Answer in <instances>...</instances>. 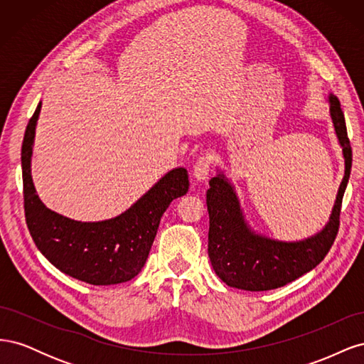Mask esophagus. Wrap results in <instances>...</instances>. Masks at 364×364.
<instances>
[{"instance_id": "34e87169", "label": "esophagus", "mask_w": 364, "mask_h": 364, "mask_svg": "<svg viewBox=\"0 0 364 364\" xmlns=\"http://www.w3.org/2000/svg\"><path fill=\"white\" fill-rule=\"evenodd\" d=\"M213 162H214L213 155H202L194 164V178L199 182L206 181L209 171H211Z\"/></svg>"}]
</instances>
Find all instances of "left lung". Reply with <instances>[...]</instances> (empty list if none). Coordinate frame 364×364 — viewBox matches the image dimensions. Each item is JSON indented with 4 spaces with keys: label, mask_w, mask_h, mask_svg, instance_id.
<instances>
[{
    "label": "left lung",
    "mask_w": 364,
    "mask_h": 364,
    "mask_svg": "<svg viewBox=\"0 0 364 364\" xmlns=\"http://www.w3.org/2000/svg\"><path fill=\"white\" fill-rule=\"evenodd\" d=\"M336 134L343 147L345 178L340 183L333 214L322 232L296 243L264 238L245 223L232 186L222 174L209 181L206 205L209 214L208 253L217 277L229 287L266 291L284 287L322 262L334 245L340 226L341 200L352 167V149L340 102L329 95Z\"/></svg>",
    "instance_id": "left-lung-1"
}]
</instances>
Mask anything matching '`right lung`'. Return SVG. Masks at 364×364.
<instances>
[{"instance_id": "right-lung-1", "label": "right lung", "mask_w": 364, "mask_h": 364, "mask_svg": "<svg viewBox=\"0 0 364 364\" xmlns=\"http://www.w3.org/2000/svg\"><path fill=\"white\" fill-rule=\"evenodd\" d=\"M41 103L30 118L23 149L24 213L36 247L54 267L92 284L111 285L130 281L144 267L162 214L188 191L185 168H174L121 215L97 223H82L56 214L41 202L31 181L30 159Z\"/></svg>"}]
</instances>
